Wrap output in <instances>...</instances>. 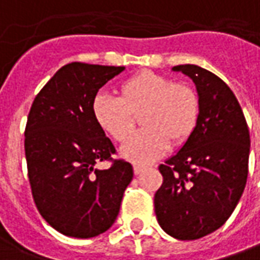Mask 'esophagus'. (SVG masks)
<instances>
[{"label": "esophagus", "mask_w": 260, "mask_h": 260, "mask_svg": "<svg viewBox=\"0 0 260 260\" xmlns=\"http://www.w3.org/2000/svg\"><path fill=\"white\" fill-rule=\"evenodd\" d=\"M133 170H134V175H140L143 170H144V167L140 166V165H134Z\"/></svg>", "instance_id": "esophagus-1"}]
</instances>
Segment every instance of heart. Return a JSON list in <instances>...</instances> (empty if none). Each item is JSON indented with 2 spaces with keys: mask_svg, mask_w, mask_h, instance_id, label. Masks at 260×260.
Returning <instances> with one entry per match:
<instances>
[{
  "mask_svg": "<svg viewBox=\"0 0 260 260\" xmlns=\"http://www.w3.org/2000/svg\"><path fill=\"white\" fill-rule=\"evenodd\" d=\"M91 110L99 127L118 143L132 136L140 114L144 128L123 146L121 154L147 165L161 157L172 142L182 144L189 139L199 118V97L189 84L144 70L118 85V99L97 94Z\"/></svg>",
  "mask_w": 260,
  "mask_h": 260,
  "instance_id": "obj_1",
  "label": "heart"
}]
</instances>
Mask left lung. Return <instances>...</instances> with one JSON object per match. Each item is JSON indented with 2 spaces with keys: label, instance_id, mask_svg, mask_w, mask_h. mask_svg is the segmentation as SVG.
<instances>
[{
  "label": "left lung",
  "instance_id": "1",
  "mask_svg": "<svg viewBox=\"0 0 260 260\" xmlns=\"http://www.w3.org/2000/svg\"><path fill=\"white\" fill-rule=\"evenodd\" d=\"M193 80L199 118L175 156L160 165L163 183L154 194L160 228L179 240L217 231L239 203L248 179L250 137L229 85L194 64L176 66Z\"/></svg>",
  "mask_w": 260,
  "mask_h": 260
}]
</instances>
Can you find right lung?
Listing matches in <instances>:
<instances>
[{
    "mask_svg": "<svg viewBox=\"0 0 260 260\" xmlns=\"http://www.w3.org/2000/svg\"><path fill=\"white\" fill-rule=\"evenodd\" d=\"M124 67L70 62L37 94L25 126V158L36 206L66 236L88 239L116 222L133 179L124 160L100 170L116 149L95 123L97 91Z\"/></svg>",
    "mask_w": 260,
    "mask_h": 260,
    "instance_id": "obj_1",
    "label": "right lung"
}]
</instances>
